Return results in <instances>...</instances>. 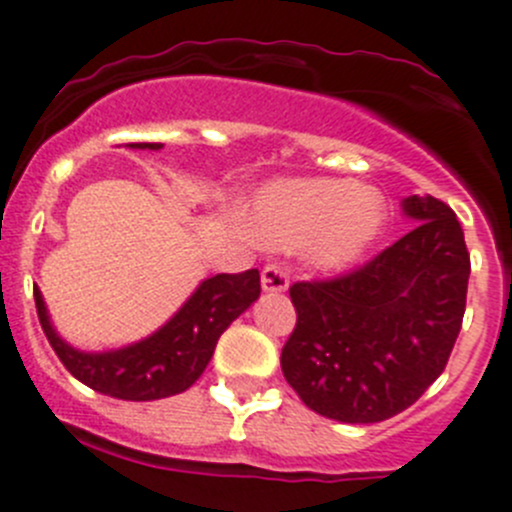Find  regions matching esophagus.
Segmentation results:
<instances>
[{"instance_id":"34e87169","label":"esophagus","mask_w":512,"mask_h":512,"mask_svg":"<svg viewBox=\"0 0 512 512\" xmlns=\"http://www.w3.org/2000/svg\"><path fill=\"white\" fill-rule=\"evenodd\" d=\"M288 283V272L280 265H267L265 270H262V290H265V293H285V290H288Z\"/></svg>"}]
</instances>
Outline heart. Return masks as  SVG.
<instances>
[{
	"instance_id": "b5f03b06",
	"label": "heart",
	"mask_w": 512,
	"mask_h": 512,
	"mask_svg": "<svg viewBox=\"0 0 512 512\" xmlns=\"http://www.w3.org/2000/svg\"><path fill=\"white\" fill-rule=\"evenodd\" d=\"M255 229L275 247H310L323 270H343L364 255L386 222L384 199L346 179H298L270 186L255 202Z\"/></svg>"
}]
</instances>
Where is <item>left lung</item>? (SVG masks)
<instances>
[{"mask_svg":"<svg viewBox=\"0 0 512 512\" xmlns=\"http://www.w3.org/2000/svg\"><path fill=\"white\" fill-rule=\"evenodd\" d=\"M417 219L351 272L290 285L298 321L285 341V381L313 412L346 424L384 422L437 381L462 328L470 252L455 212L404 199Z\"/></svg>","mask_w":512,"mask_h":512,"instance_id":"left-lung-1","label":"left lung"}]
</instances>
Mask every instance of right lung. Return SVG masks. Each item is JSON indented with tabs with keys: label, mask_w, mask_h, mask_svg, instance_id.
<instances>
[{
	"label": "right lung",
	"mask_w": 512,
	"mask_h": 512,
	"mask_svg": "<svg viewBox=\"0 0 512 512\" xmlns=\"http://www.w3.org/2000/svg\"><path fill=\"white\" fill-rule=\"evenodd\" d=\"M133 148L159 151L161 143H131ZM260 298V272L207 278L181 305L166 326L133 346L118 351L85 353L62 341L47 315L42 293L35 288L37 318L52 351L78 381L113 399L154 401L181 394L207 369L219 336L237 315Z\"/></svg>",
	"instance_id": "1"
}]
</instances>
